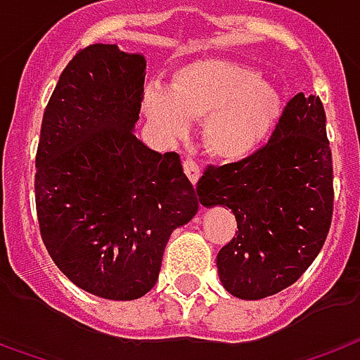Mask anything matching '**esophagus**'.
Wrapping results in <instances>:
<instances>
[{
    "label": "esophagus",
    "instance_id": "34e87169",
    "mask_svg": "<svg viewBox=\"0 0 360 360\" xmlns=\"http://www.w3.org/2000/svg\"><path fill=\"white\" fill-rule=\"evenodd\" d=\"M183 169H185V175H187L188 181H191L193 185L200 179V167H198L197 162H193V160H185V162H183Z\"/></svg>",
    "mask_w": 360,
    "mask_h": 360
}]
</instances>
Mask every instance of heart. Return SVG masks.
Segmentation results:
<instances>
[{
  "mask_svg": "<svg viewBox=\"0 0 360 360\" xmlns=\"http://www.w3.org/2000/svg\"><path fill=\"white\" fill-rule=\"evenodd\" d=\"M148 119L167 138L187 134L188 122L202 120L208 154L243 162L259 152L283 115V93L259 79L253 68L222 58H200L177 68L167 91H144Z\"/></svg>",
  "mask_w": 360,
  "mask_h": 360,
  "instance_id": "heart-1",
  "label": "heart"
}]
</instances>
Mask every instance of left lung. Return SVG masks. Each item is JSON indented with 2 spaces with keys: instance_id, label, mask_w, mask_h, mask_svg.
<instances>
[{
  "instance_id": "1",
  "label": "left lung",
  "mask_w": 360,
  "mask_h": 360,
  "mask_svg": "<svg viewBox=\"0 0 360 360\" xmlns=\"http://www.w3.org/2000/svg\"><path fill=\"white\" fill-rule=\"evenodd\" d=\"M197 193L206 208L228 206L238 232L218 251L220 283L259 300L296 283L318 257L333 212V165L320 97L286 103L273 136L243 162L210 165Z\"/></svg>"
}]
</instances>
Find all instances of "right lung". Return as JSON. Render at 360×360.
I'll list each match as a JSON object with an SVG mask.
<instances>
[{
    "mask_svg": "<svg viewBox=\"0 0 360 360\" xmlns=\"http://www.w3.org/2000/svg\"><path fill=\"white\" fill-rule=\"evenodd\" d=\"M146 56L117 44L79 50L50 97L37 150L42 241L82 290L134 300L154 288L175 228L200 198L175 152L138 140Z\"/></svg>",
    "mask_w": 360,
    "mask_h": 360,
    "instance_id": "obj_1",
    "label": "right lung"
}]
</instances>
